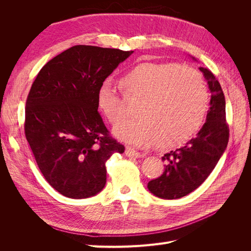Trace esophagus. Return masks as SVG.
Listing matches in <instances>:
<instances>
[{
  "instance_id": "esophagus-1",
  "label": "esophagus",
  "mask_w": 251,
  "mask_h": 251,
  "mask_svg": "<svg viewBox=\"0 0 251 251\" xmlns=\"http://www.w3.org/2000/svg\"><path fill=\"white\" fill-rule=\"evenodd\" d=\"M126 155L130 158H143L144 157V155L142 153H139V151H134L132 149H128V148L126 150Z\"/></svg>"
}]
</instances>
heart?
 <instances>
[{"instance_id": "1", "label": "heart", "mask_w": 251, "mask_h": 251, "mask_svg": "<svg viewBox=\"0 0 251 251\" xmlns=\"http://www.w3.org/2000/svg\"><path fill=\"white\" fill-rule=\"evenodd\" d=\"M124 94L110 80L97 91V104L111 124L126 117L127 100L142 98L139 118L114 128L120 140L135 147L161 148L184 143L198 132L208 108V91L202 75L176 63H142L120 78Z\"/></svg>"}]
</instances>
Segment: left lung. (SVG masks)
<instances>
[{"label": "left lung", "instance_id": "left-lung-1", "mask_svg": "<svg viewBox=\"0 0 251 251\" xmlns=\"http://www.w3.org/2000/svg\"><path fill=\"white\" fill-rule=\"evenodd\" d=\"M199 69L211 93L206 123L184 147L162 157L165 162L163 174L148 183L149 191L158 198L179 199L198 188L215 169L228 143L229 128L221 85L206 68Z\"/></svg>", "mask_w": 251, "mask_h": 251}]
</instances>
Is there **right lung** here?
Masks as SVG:
<instances>
[{"instance_id": "obj_1", "label": "right lung", "mask_w": 251, "mask_h": 251, "mask_svg": "<svg viewBox=\"0 0 251 251\" xmlns=\"http://www.w3.org/2000/svg\"><path fill=\"white\" fill-rule=\"evenodd\" d=\"M132 53L73 46L49 60L30 89L26 139L45 179L68 198L85 199L101 192L105 161L125 151L98 113L97 91Z\"/></svg>"}]
</instances>
